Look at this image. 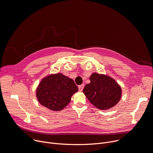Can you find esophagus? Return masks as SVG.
I'll return each instance as SVG.
<instances>
[{"label":"esophagus","instance_id":"34e87169","mask_svg":"<svg viewBox=\"0 0 153 153\" xmlns=\"http://www.w3.org/2000/svg\"><path fill=\"white\" fill-rule=\"evenodd\" d=\"M84 84H82V85H79V86H78V90H79V91H82V90H83V88H84Z\"/></svg>","mask_w":153,"mask_h":153}]
</instances>
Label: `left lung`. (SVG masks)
Segmentation results:
<instances>
[{"mask_svg":"<svg viewBox=\"0 0 153 153\" xmlns=\"http://www.w3.org/2000/svg\"><path fill=\"white\" fill-rule=\"evenodd\" d=\"M90 83L83 92L90 102L101 110H108L117 104L121 97V88L113 78L108 75L93 73Z\"/></svg>","mask_w":153,"mask_h":153,"instance_id":"8db88e82","label":"left lung"}]
</instances>
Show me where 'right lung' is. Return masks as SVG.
<instances>
[{
	"mask_svg": "<svg viewBox=\"0 0 153 153\" xmlns=\"http://www.w3.org/2000/svg\"><path fill=\"white\" fill-rule=\"evenodd\" d=\"M78 91V86L72 79L62 74H56L42 79L36 90V96L43 106L52 111H60L68 105L73 94Z\"/></svg>",
	"mask_w": 153,
	"mask_h": 153,
	"instance_id": "add662e5",
	"label": "right lung"
}]
</instances>
